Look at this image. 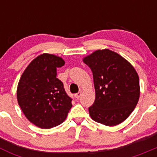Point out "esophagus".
<instances>
[{
    "instance_id": "esophagus-1",
    "label": "esophagus",
    "mask_w": 157,
    "mask_h": 157,
    "mask_svg": "<svg viewBox=\"0 0 157 157\" xmlns=\"http://www.w3.org/2000/svg\"><path fill=\"white\" fill-rule=\"evenodd\" d=\"M81 96H82V92H81V91H79V92H78L77 94H75V98H77V99L80 98V97H81Z\"/></svg>"
}]
</instances>
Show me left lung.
<instances>
[{
	"instance_id": "obj_1",
	"label": "left lung",
	"mask_w": 157,
	"mask_h": 157,
	"mask_svg": "<svg viewBox=\"0 0 157 157\" xmlns=\"http://www.w3.org/2000/svg\"><path fill=\"white\" fill-rule=\"evenodd\" d=\"M93 72L95 101L89 108L94 121L116 126L135 109L140 96L139 78L134 67L109 49L97 50L83 59Z\"/></svg>"
}]
</instances>
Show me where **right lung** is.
<instances>
[{
	"mask_svg": "<svg viewBox=\"0 0 157 157\" xmlns=\"http://www.w3.org/2000/svg\"><path fill=\"white\" fill-rule=\"evenodd\" d=\"M64 63L61 57L41 54L32 60L19 79V107L27 120L40 128L49 129L61 124L72 107V99L56 78V68Z\"/></svg>",
	"mask_w": 157,
	"mask_h": 157,
	"instance_id": "right-lung-1",
	"label": "right lung"
}]
</instances>
